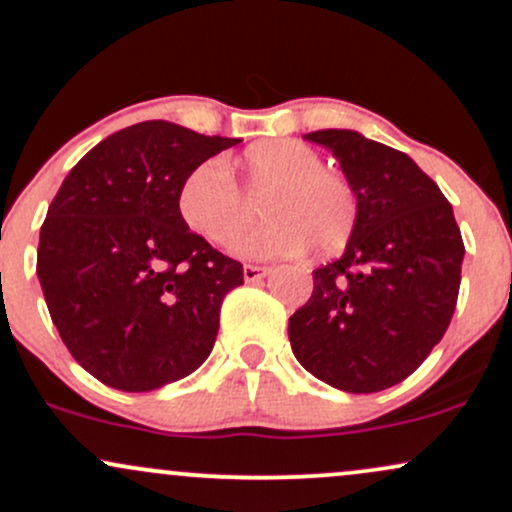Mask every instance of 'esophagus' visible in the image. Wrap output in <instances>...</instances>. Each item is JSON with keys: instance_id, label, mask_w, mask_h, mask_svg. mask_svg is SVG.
I'll list each match as a JSON object with an SVG mask.
<instances>
[{"instance_id": "1", "label": "esophagus", "mask_w": 512, "mask_h": 512, "mask_svg": "<svg viewBox=\"0 0 512 512\" xmlns=\"http://www.w3.org/2000/svg\"><path fill=\"white\" fill-rule=\"evenodd\" d=\"M273 268H268V266H244V280L246 283H256V280H261V278H266L268 273H271Z\"/></svg>"}]
</instances>
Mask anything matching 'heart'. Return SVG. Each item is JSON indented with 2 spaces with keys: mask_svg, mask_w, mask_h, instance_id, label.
Returning a JSON list of instances; mask_svg holds the SVG:
<instances>
[{
  "mask_svg": "<svg viewBox=\"0 0 512 512\" xmlns=\"http://www.w3.org/2000/svg\"><path fill=\"white\" fill-rule=\"evenodd\" d=\"M251 186H271L263 195V225L241 234L246 205L225 164L203 162L183 176L176 208L183 225L215 246H229L246 258L295 256L317 246L321 254L343 249L358 220L348 181L324 169V159L300 140L254 142L241 157Z\"/></svg>",
  "mask_w": 512,
  "mask_h": 512,
  "instance_id": "obj_1",
  "label": "heart"
}]
</instances>
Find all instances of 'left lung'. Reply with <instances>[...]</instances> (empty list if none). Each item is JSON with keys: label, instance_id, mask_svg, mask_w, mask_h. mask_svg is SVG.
<instances>
[{"label": "left lung", "instance_id": "obj_1", "mask_svg": "<svg viewBox=\"0 0 512 512\" xmlns=\"http://www.w3.org/2000/svg\"><path fill=\"white\" fill-rule=\"evenodd\" d=\"M304 140L331 149L358 205L341 258L314 271V290L287 336L307 372L350 394L411 375L450 326L464 244L438 183L409 154L355 130Z\"/></svg>", "mask_w": 512, "mask_h": 512}]
</instances>
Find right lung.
Listing matches in <instances>:
<instances>
[{"instance_id": "add662e5", "label": "right lung", "mask_w": 512, "mask_h": 512, "mask_svg": "<svg viewBox=\"0 0 512 512\" xmlns=\"http://www.w3.org/2000/svg\"><path fill=\"white\" fill-rule=\"evenodd\" d=\"M237 142L145 120L89 149L50 203L40 287L67 350L108 387L159 389L215 346L244 268L183 225L176 193L193 166Z\"/></svg>"}]
</instances>
